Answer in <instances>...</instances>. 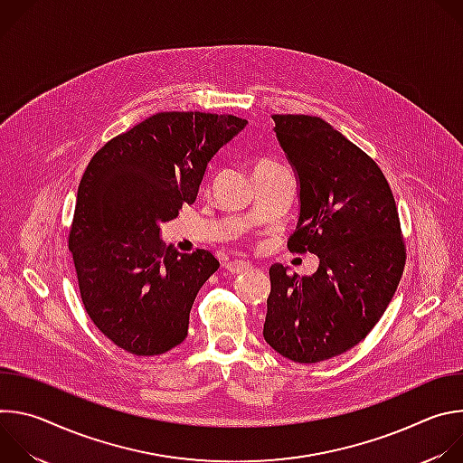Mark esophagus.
<instances>
[{
	"mask_svg": "<svg viewBox=\"0 0 463 463\" xmlns=\"http://www.w3.org/2000/svg\"><path fill=\"white\" fill-rule=\"evenodd\" d=\"M225 269L231 275H241V273H247L250 269V263L245 261V260H231V261L225 263Z\"/></svg>",
	"mask_w": 463,
	"mask_h": 463,
	"instance_id": "obj_1",
	"label": "esophagus"
}]
</instances>
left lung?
Instances as JSON below:
<instances>
[{
    "instance_id": "obj_1",
    "label": "left lung",
    "mask_w": 463,
    "mask_h": 463,
    "mask_svg": "<svg viewBox=\"0 0 463 463\" xmlns=\"http://www.w3.org/2000/svg\"><path fill=\"white\" fill-rule=\"evenodd\" d=\"M298 183L293 252H313L309 277L275 263L263 339L295 363H320L359 345L390 304L405 243L388 181L372 157L320 117L273 115Z\"/></svg>"
}]
</instances>
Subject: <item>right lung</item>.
Masks as SVG:
<instances>
[{
	"label": "right lung",
	"instance_id": "obj_1",
	"mask_svg": "<svg viewBox=\"0 0 463 463\" xmlns=\"http://www.w3.org/2000/svg\"><path fill=\"white\" fill-rule=\"evenodd\" d=\"M247 120L163 111L106 143L77 192L70 250L84 307L100 332L134 355L184 341L197 291L218 271L213 252H177L161 223L194 203L209 161Z\"/></svg>",
	"mask_w": 463,
	"mask_h": 463
}]
</instances>
